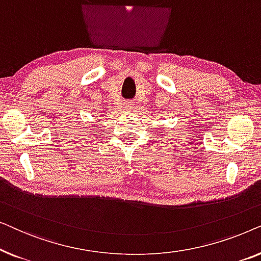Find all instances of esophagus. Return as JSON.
I'll return each mask as SVG.
<instances>
[{"mask_svg":"<svg viewBox=\"0 0 261 261\" xmlns=\"http://www.w3.org/2000/svg\"><path fill=\"white\" fill-rule=\"evenodd\" d=\"M126 108L128 109V110H132L134 108V105L132 102H129V103H127V106H126Z\"/></svg>","mask_w":261,"mask_h":261,"instance_id":"obj_1","label":"esophagus"}]
</instances>
